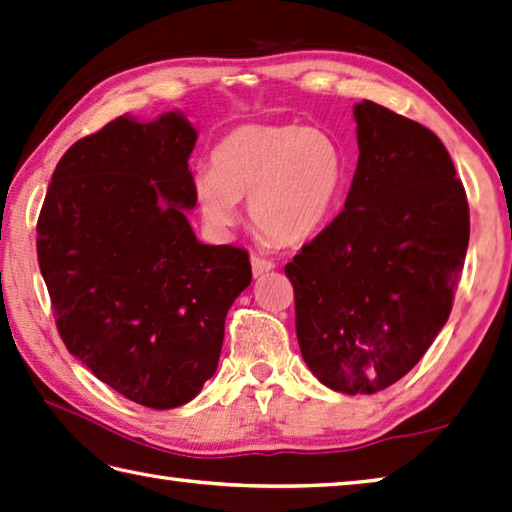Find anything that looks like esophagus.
I'll list each match as a JSON object with an SVG mask.
<instances>
[{
  "mask_svg": "<svg viewBox=\"0 0 512 512\" xmlns=\"http://www.w3.org/2000/svg\"><path fill=\"white\" fill-rule=\"evenodd\" d=\"M250 266H253V275L255 277H262V275L270 273V270L275 268V264L270 262V259L262 257V255H250Z\"/></svg>",
  "mask_w": 512,
  "mask_h": 512,
  "instance_id": "1",
  "label": "esophagus"
}]
</instances>
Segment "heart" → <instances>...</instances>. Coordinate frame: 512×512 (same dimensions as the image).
I'll list each match as a JSON object with an SVG mask.
<instances>
[{"label":"heart","instance_id":"obj_1","mask_svg":"<svg viewBox=\"0 0 512 512\" xmlns=\"http://www.w3.org/2000/svg\"><path fill=\"white\" fill-rule=\"evenodd\" d=\"M346 182L344 150L324 130L299 124H246L213 150V168L195 173L193 190L210 226L237 219V199L264 237L297 244L322 228Z\"/></svg>","mask_w":512,"mask_h":512}]
</instances>
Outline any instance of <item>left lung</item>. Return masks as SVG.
<instances>
[{"instance_id":"obj_1","label":"left lung","mask_w":512,"mask_h":512,"mask_svg":"<svg viewBox=\"0 0 512 512\" xmlns=\"http://www.w3.org/2000/svg\"><path fill=\"white\" fill-rule=\"evenodd\" d=\"M344 210L286 264L306 366L373 395L402 379L448 322L470 217L462 179L426 126L359 102Z\"/></svg>"}]
</instances>
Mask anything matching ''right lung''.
Here are the masks:
<instances>
[{
  "mask_svg": "<svg viewBox=\"0 0 512 512\" xmlns=\"http://www.w3.org/2000/svg\"><path fill=\"white\" fill-rule=\"evenodd\" d=\"M179 113L122 115L70 146L37 222V259L68 353L135 404L190 402L215 375L228 308L250 284L248 253L195 237Z\"/></svg>",
  "mask_w": 512,
  "mask_h": 512,
  "instance_id": "obj_1",
  "label": "right lung"
}]
</instances>
